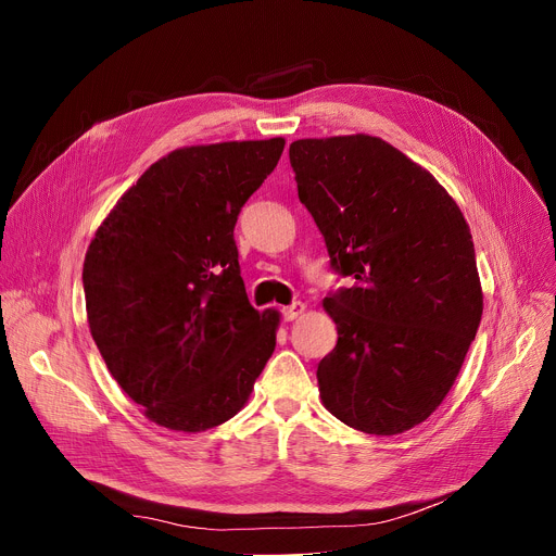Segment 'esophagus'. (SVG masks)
Returning <instances> with one entry per match:
<instances>
[{"label": "esophagus", "instance_id": "esophagus-1", "mask_svg": "<svg viewBox=\"0 0 556 556\" xmlns=\"http://www.w3.org/2000/svg\"><path fill=\"white\" fill-rule=\"evenodd\" d=\"M306 311V306L302 304V302H295V304H290V306H286L283 311H281V317H283V323H293V319H298L302 313Z\"/></svg>", "mask_w": 556, "mask_h": 556}]
</instances>
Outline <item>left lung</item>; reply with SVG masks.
<instances>
[{
    "instance_id": "obj_1",
    "label": "left lung",
    "mask_w": 556,
    "mask_h": 556,
    "mask_svg": "<svg viewBox=\"0 0 556 556\" xmlns=\"http://www.w3.org/2000/svg\"><path fill=\"white\" fill-rule=\"evenodd\" d=\"M298 195L331 268L356 279L325 298L338 344L317 365L342 424L399 434L446 399L482 317L471 229L432 175L371 135L290 143Z\"/></svg>"
}]
</instances>
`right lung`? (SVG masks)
<instances>
[{
	"mask_svg": "<svg viewBox=\"0 0 556 556\" xmlns=\"http://www.w3.org/2000/svg\"><path fill=\"white\" fill-rule=\"evenodd\" d=\"M283 139L187 146L151 164L83 263L87 325L119 388L157 426L231 419L275 352L279 313L245 293L233 225Z\"/></svg>",
	"mask_w": 556,
	"mask_h": 556,
	"instance_id": "add662e5",
	"label": "right lung"
}]
</instances>
